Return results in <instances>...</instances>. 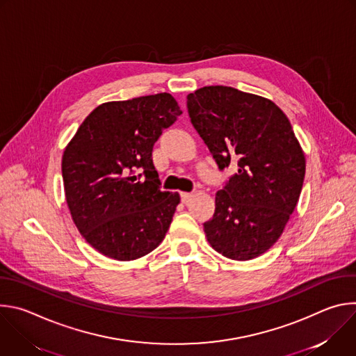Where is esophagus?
Wrapping results in <instances>:
<instances>
[{
	"label": "esophagus",
	"mask_w": 356,
	"mask_h": 356,
	"mask_svg": "<svg viewBox=\"0 0 356 356\" xmlns=\"http://www.w3.org/2000/svg\"><path fill=\"white\" fill-rule=\"evenodd\" d=\"M191 195H193V193H187V191L180 193V197H181V201H183V202H186L188 198H191Z\"/></svg>",
	"instance_id": "obj_1"
}]
</instances>
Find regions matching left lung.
Masks as SVG:
<instances>
[{"mask_svg": "<svg viewBox=\"0 0 356 356\" xmlns=\"http://www.w3.org/2000/svg\"><path fill=\"white\" fill-rule=\"evenodd\" d=\"M187 110L218 168L236 165L216 194L206 238L228 259L258 258L283 234L306 175V156L290 121L273 101L227 86L190 92Z\"/></svg>", "mask_w": 356, "mask_h": 356, "instance_id": "8db88e82", "label": "left lung"}]
</instances>
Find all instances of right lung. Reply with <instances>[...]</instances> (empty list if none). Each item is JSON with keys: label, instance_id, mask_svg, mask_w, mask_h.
<instances>
[{"label": "right lung", "instance_id": "obj_1", "mask_svg": "<svg viewBox=\"0 0 356 356\" xmlns=\"http://www.w3.org/2000/svg\"><path fill=\"white\" fill-rule=\"evenodd\" d=\"M181 110L169 92L110 101L81 122L62 158L73 222L104 257L134 261L163 241L179 193L161 190L152 149Z\"/></svg>", "mask_w": 356, "mask_h": 356}]
</instances>
